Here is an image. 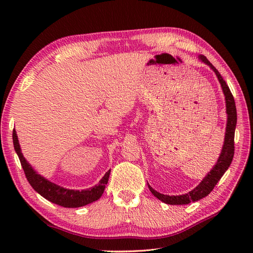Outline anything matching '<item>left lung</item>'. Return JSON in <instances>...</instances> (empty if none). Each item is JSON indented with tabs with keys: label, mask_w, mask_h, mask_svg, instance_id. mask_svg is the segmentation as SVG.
Returning a JSON list of instances; mask_svg holds the SVG:
<instances>
[{
	"label": "left lung",
	"mask_w": 253,
	"mask_h": 253,
	"mask_svg": "<svg viewBox=\"0 0 253 253\" xmlns=\"http://www.w3.org/2000/svg\"><path fill=\"white\" fill-rule=\"evenodd\" d=\"M199 57H200V60L203 63H206L207 65H209L213 69L214 73L216 74L219 84L222 85L223 92L225 95V101H226V113H227L226 132H225L224 146H223L221 154H219L217 163L214 165V168L211 169V171L204 177L203 180L195 188V189L181 196H168V195H163V193L158 192L157 190H154L151 186H149V189L152 192V195L154 197H157L159 200L163 201L164 203L171 204V206L188 204L190 202H195V201L200 200V199L204 197H207L209 193L214 189V187H215L218 180L222 178V176L229 168V165L232 163L233 158H234V151H235L234 139H235L236 124H237V111H236L234 96L232 92H230L227 84L225 83V80L221 76V74L218 73L217 69L209 62L208 58L204 55H200Z\"/></svg>",
	"instance_id": "1"
}]
</instances>
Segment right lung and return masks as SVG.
Instances as JSON below:
<instances>
[{
  "label": "right lung",
  "instance_id": "1",
  "mask_svg": "<svg viewBox=\"0 0 253 253\" xmlns=\"http://www.w3.org/2000/svg\"><path fill=\"white\" fill-rule=\"evenodd\" d=\"M13 142L15 151L17 153L21 168H23L26 178L29 181V184L34 189L41 195L46 200L51 201L52 203L58 204V206L64 208H79L87 206V204L96 201L103 193L105 186L109 181V177L111 170H107L105 175L102 177L98 185L85 190H72L66 189L56 184L45 179L44 177L37 174V171L31 168V165L25 160L23 153L20 151V146L18 142L17 135H16L15 129L13 130Z\"/></svg>",
  "mask_w": 253,
  "mask_h": 253
}]
</instances>
